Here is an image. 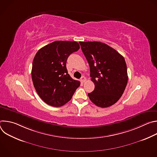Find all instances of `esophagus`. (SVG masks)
Here are the masks:
<instances>
[{"instance_id":"1","label":"esophagus","mask_w":157,"mask_h":157,"mask_svg":"<svg viewBox=\"0 0 157 157\" xmlns=\"http://www.w3.org/2000/svg\"><path fill=\"white\" fill-rule=\"evenodd\" d=\"M86 78L84 76H82L81 78V79H80V81H81V82H84L86 81Z\"/></svg>"}]
</instances>
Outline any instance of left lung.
<instances>
[{"label": "left lung", "instance_id": "left-lung-1", "mask_svg": "<svg viewBox=\"0 0 157 157\" xmlns=\"http://www.w3.org/2000/svg\"><path fill=\"white\" fill-rule=\"evenodd\" d=\"M90 68L94 90L88 93L90 100L100 107H107L118 101L128 81L124 58L107 44L99 41H79Z\"/></svg>", "mask_w": 157, "mask_h": 157}]
</instances>
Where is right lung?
Masks as SVG:
<instances>
[{
	"label": "right lung",
	"mask_w": 157,
	"mask_h": 157,
	"mask_svg": "<svg viewBox=\"0 0 157 157\" xmlns=\"http://www.w3.org/2000/svg\"><path fill=\"white\" fill-rule=\"evenodd\" d=\"M80 48L76 41H55L40 48L32 64V78L40 98L47 104L61 107L73 97L80 82L68 73V56Z\"/></svg>",
	"instance_id": "obj_1"
}]
</instances>
